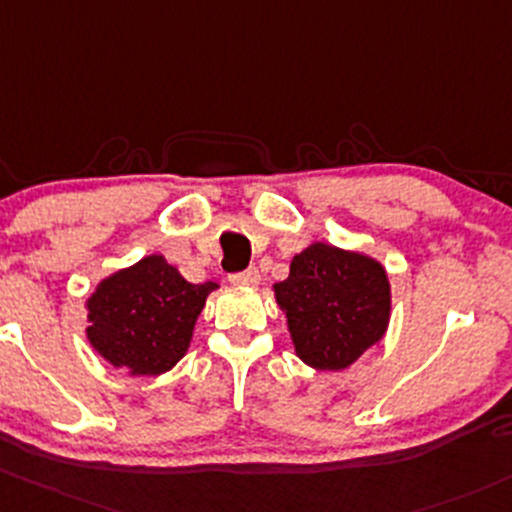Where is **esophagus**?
Wrapping results in <instances>:
<instances>
[{"mask_svg":"<svg viewBox=\"0 0 512 512\" xmlns=\"http://www.w3.org/2000/svg\"><path fill=\"white\" fill-rule=\"evenodd\" d=\"M230 284H235V287H257L260 284V272L255 270V267H250V270L245 272H238V274H230Z\"/></svg>","mask_w":512,"mask_h":512,"instance_id":"34e87169","label":"esophagus"}]
</instances>
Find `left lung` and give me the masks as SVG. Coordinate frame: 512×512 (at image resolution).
<instances>
[{"mask_svg": "<svg viewBox=\"0 0 512 512\" xmlns=\"http://www.w3.org/2000/svg\"><path fill=\"white\" fill-rule=\"evenodd\" d=\"M294 353L309 368L338 373L383 341L392 294L385 265L358 250L314 242L272 287Z\"/></svg>", "mask_w": 512, "mask_h": 512, "instance_id": "obj_1", "label": "left lung"}]
</instances>
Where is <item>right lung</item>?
I'll return each instance as SVG.
<instances>
[{
	"label": "right lung",
	"instance_id": "obj_1",
	"mask_svg": "<svg viewBox=\"0 0 512 512\" xmlns=\"http://www.w3.org/2000/svg\"><path fill=\"white\" fill-rule=\"evenodd\" d=\"M218 284H191L161 255L107 274L85 299L93 351L127 375H161L191 346L193 328Z\"/></svg>",
	"mask_w": 512,
	"mask_h": 512
}]
</instances>
